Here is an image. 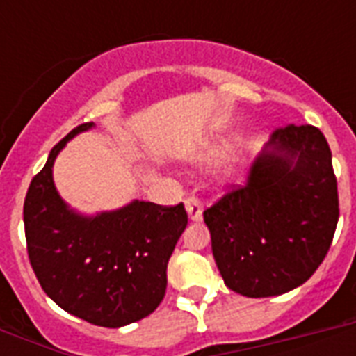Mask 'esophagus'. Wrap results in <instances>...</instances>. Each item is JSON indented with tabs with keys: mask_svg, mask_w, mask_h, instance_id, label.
Instances as JSON below:
<instances>
[{
	"mask_svg": "<svg viewBox=\"0 0 356 356\" xmlns=\"http://www.w3.org/2000/svg\"><path fill=\"white\" fill-rule=\"evenodd\" d=\"M184 207H186V212H188V218L192 222H201V218H203V203L197 197H188V200L184 201Z\"/></svg>",
	"mask_w": 356,
	"mask_h": 356,
	"instance_id": "esophagus-1",
	"label": "esophagus"
}]
</instances>
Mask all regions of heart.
I'll use <instances>...</instances> for the list:
<instances>
[{
    "label": "heart",
    "mask_w": 356,
    "mask_h": 356,
    "mask_svg": "<svg viewBox=\"0 0 356 356\" xmlns=\"http://www.w3.org/2000/svg\"><path fill=\"white\" fill-rule=\"evenodd\" d=\"M220 151H222V147H220V145L207 147L205 151H201L200 153V161H211V159H214L216 155H220Z\"/></svg>",
    "instance_id": "obj_1"
}]
</instances>
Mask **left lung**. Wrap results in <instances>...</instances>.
Instances as JSON below:
<instances>
[{"label":"left lung","mask_w":356,"mask_h":356,"mask_svg":"<svg viewBox=\"0 0 356 356\" xmlns=\"http://www.w3.org/2000/svg\"><path fill=\"white\" fill-rule=\"evenodd\" d=\"M338 188L325 136L314 125L275 129L238 186L203 212L212 254L233 292L281 296L309 281L331 248Z\"/></svg>","instance_id":"obj_1"}]
</instances>
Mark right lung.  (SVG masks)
I'll list each match as a JSON object with an SVG mask.
<instances>
[{
  "instance_id": "add662e5",
  "label": "right lung",
  "mask_w": 356,
  "mask_h": 356,
  "mask_svg": "<svg viewBox=\"0 0 356 356\" xmlns=\"http://www.w3.org/2000/svg\"><path fill=\"white\" fill-rule=\"evenodd\" d=\"M83 123L58 142L29 184L24 203L27 253L42 290L70 314L108 329L149 316L166 293V268L188 216L183 203L131 201L85 216L58 195L53 164Z\"/></svg>"
}]
</instances>
